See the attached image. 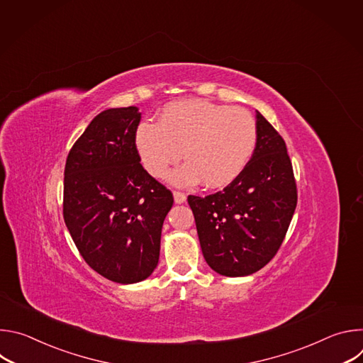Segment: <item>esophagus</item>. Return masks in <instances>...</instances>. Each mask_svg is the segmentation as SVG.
Returning <instances> with one entry per match:
<instances>
[{"label":"esophagus","mask_w":363,"mask_h":363,"mask_svg":"<svg viewBox=\"0 0 363 363\" xmlns=\"http://www.w3.org/2000/svg\"><path fill=\"white\" fill-rule=\"evenodd\" d=\"M174 201L175 203H184L186 201V195L182 192H174Z\"/></svg>","instance_id":"obj_1"}]
</instances>
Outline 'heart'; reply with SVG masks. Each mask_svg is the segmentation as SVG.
I'll list each match as a JSON object with an SVG mask.
<instances>
[{"label": "heart", "instance_id": "b5f03b06", "mask_svg": "<svg viewBox=\"0 0 363 363\" xmlns=\"http://www.w3.org/2000/svg\"><path fill=\"white\" fill-rule=\"evenodd\" d=\"M257 142V125L250 112L189 99L167 105L160 123L142 122L135 132V147L142 167L155 178L171 165L188 161L169 175L177 186L203 179L205 186L223 188L247 167Z\"/></svg>", "mask_w": 363, "mask_h": 363}]
</instances>
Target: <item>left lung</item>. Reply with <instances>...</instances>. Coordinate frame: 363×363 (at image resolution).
<instances>
[{
    "mask_svg": "<svg viewBox=\"0 0 363 363\" xmlns=\"http://www.w3.org/2000/svg\"><path fill=\"white\" fill-rule=\"evenodd\" d=\"M257 142L244 171L223 191L189 195L206 264L227 277L263 269L280 248L297 191L283 138L257 111Z\"/></svg>",
    "mask_w": 363,
    "mask_h": 363,
    "instance_id": "left-lung-1",
    "label": "left lung"
}]
</instances>
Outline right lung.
I'll return each mask as SVG.
<instances>
[{
    "mask_svg": "<svg viewBox=\"0 0 363 363\" xmlns=\"http://www.w3.org/2000/svg\"><path fill=\"white\" fill-rule=\"evenodd\" d=\"M136 106L99 113L76 140L65 168L63 216L84 258L100 276L133 284L160 262L161 233L174 198L140 165Z\"/></svg>",
    "mask_w": 363,
    "mask_h": 363,
    "instance_id": "right-lung-1",
    "label": "right lung"
}]
</instances>
